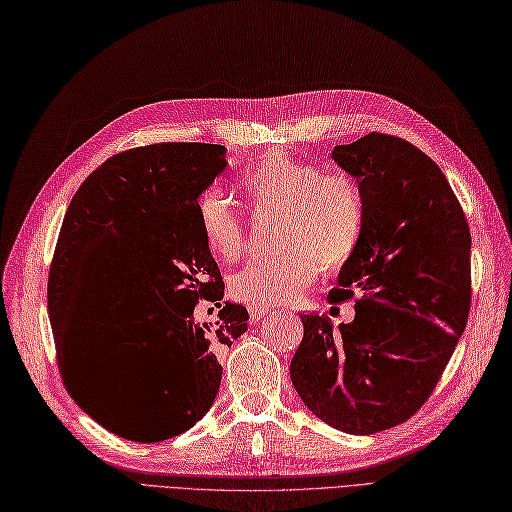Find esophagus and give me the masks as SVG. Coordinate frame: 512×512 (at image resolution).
I'll return each mask as SVG.
<instances>
[{
	"mask_svg": "<svg viewBox=\"0 0 512 512\" xmlns=\"http://www.w3.org/2000/svg\"><path fill=\"white\" fill-rule=\"evenodd\" d=\"M275 309L273 307H264V305H250V317L252 322H260L264 317H269Z\"/></svg>",
	"mask_w": 512,
	"mask_h": 512,
	"instance_id": "34e87169",
	"label": "esophagus"
}]
</instances>
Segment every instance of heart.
Segmentation results:
<instances>
[{
	"instance_id": "obj_1",
	"label": "heart",
	"mask_w": 512,
	"mask_h": 512,
	"mask_svg": "<svg viewBox=\"0 0 512 512\" xmlns=\"http://www.w3.org/2000/svg\"><path fill=\"white\" fill-rule=\"evenodd\" d=\"M258 214L279 216L275 258L254 260L228 277L231 296L243 303H288L301 296L320 271H341L354 258L364 233V195L349 173L267 154L237 180ZM205 248L218 260H235L245 248V226L218 190L197 203Z\"/></svg>"
}]
</instances>
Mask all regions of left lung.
Returning a JSON list of instances; mask_svg holds the SVG:
<instances>
[{
  "mask_svg": "<svg viewBox=\"0 0 512 512\" xmlns=\"http://www.w3.org/2000/svg\"><path fill=\"white\" fill-rule=\"evenodd\" d=\"M332 158L364 195L360 248L330 303L358 296L354 322L332 330L303 313L290 362L307 409L347 434H375L415 415L453 356L470 311V231L460 201L428 154L368 133Z\"/></svg>",
  "mask_w": 512,
  "mask_h": 512,
  "instance_id": "left-lung-1",
  "label": "left lung"
}]
</instances>
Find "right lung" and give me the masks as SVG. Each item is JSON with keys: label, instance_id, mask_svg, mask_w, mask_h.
Listing matches in <instances>:
<instances>
[{"label": "right lung", "instance_id": "right-lung-1", "mask_svg": "<svg viewBox=\"0 0 512 512\" xmlns=\"http://www.w3.org/2000/svg\"><path fill=\"white\" fill-rule=\"evenodd\" d=\"M224 169L216 144L120 152L82 182L61 224L48 277L61 377L86 415L133 443L195 426L218 394V354L248 330V309L220 303L224 281L197 222L199 197ZM201 297L219 305L216 327L196 322ZM133 353L166 370L163 397L111 390V370Z\"/></svg>", "mask_w": 512, "mask_h": 512}]
</instances>
